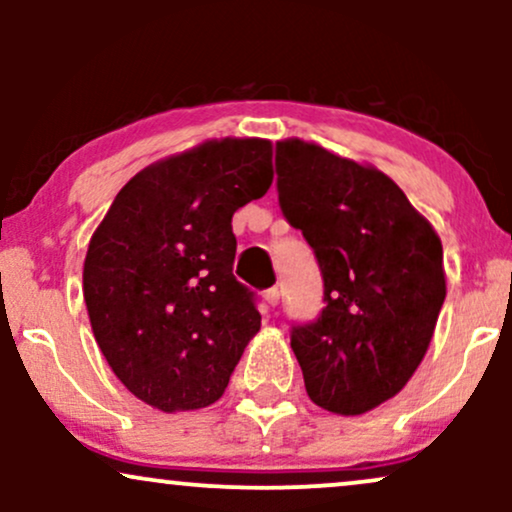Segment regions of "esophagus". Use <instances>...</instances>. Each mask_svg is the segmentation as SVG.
I'll return each instance as SVG.
<instances>
[{
    "label": "esophagus",
    "instance_id": "esophagus-1",
    "mask_svg": "<svg viewBox=\"0 0 512 512\" xmlns=\"http://www.w3.org/2000/svg\"><path fill=\"white\" fill-rule=\"evenodd\" d=\"M279 296H281V293H279V289H276V286H272V289L264 291V301L272 305V308H274L276 303H279Z\"/></svg>",
    "mask_w": 512,
    "mask_h": 512
}]
</instances>
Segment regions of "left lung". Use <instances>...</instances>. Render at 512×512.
<instances>
[{
	"instance_id": "left-lung-1",
	"label": "left lung",
	"mask_w": 512,
	"mask_h": 512,
	"mask_svg": "<svg viewBox=\"0 0 512 512\" xmlns=\"http://www.w3.org/2000/svg\"><path fill=\"white\" fill-rule=\"evenodd\" d=\"M281 214L320 264L325 308L291 325L317 407L356 416L395 397L419 368L445 301L443 245L380 170L317 144H276Z\"/></svg>"
}]
</instances>
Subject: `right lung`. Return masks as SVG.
Returning <instances> with one entry per match:
<instances>
[{
  "label": "right lung",
  "instance_id": "obj_1",
  "mask_svg": "<svg viewBox=\"0 0 512 512\" xmlns=\"http://www.w3.org/2000/svg\"><path fill=\"white\" fill-rule=\"evenodd\" d=\"M269 185L267 139L207 142L134 175L93 233V334L122 385L154 409L214 404L260 330L257 296L233 276L231 219Z\"/></svg>",
  "mask_w": 512,
  "mask_h": 512
}]
</instances>
